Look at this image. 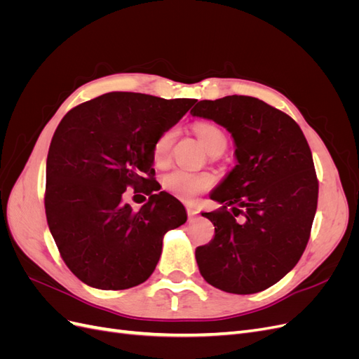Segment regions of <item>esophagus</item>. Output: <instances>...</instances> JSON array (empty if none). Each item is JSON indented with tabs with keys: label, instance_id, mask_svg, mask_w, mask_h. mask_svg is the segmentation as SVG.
Wrapping results in <instances>:
<instances>
[{
	"label": "esophagus",
	"instance_id": "34e87169",
	"mask_svg": "<svg viewBox=\"0 0 359 359\" xmlns=\"http://www.w3.org/2000/svg\"><path fill=\"white\" fill-rule=\"evenodd\" d=\"M187 214H189V219H193V217L198 214V210L194 208V206H187Z\"/></svg>",
	"mask_w": 359,
	"mask_h": 359
}]
</instances>
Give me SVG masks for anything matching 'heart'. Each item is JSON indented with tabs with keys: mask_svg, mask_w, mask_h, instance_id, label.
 Masks as SVG:
<instances>
[{
	"mask_svg": "<svg viewBox=\"0 0 359 359\" xmlns=\"http://www.w3.org/2000/svg\"><path fill=\"white\" fill-rule=\"evenodd\" d=\"M194 132H196L199 142L210 154L223 153L227 145V139L219 127L214 124L202 123L194 127ZM177 136V127H169L157 136L153 145V160L156 165H165L169 160ZM161 182L163 187L175 198L182 201H193L198 194H201L206 189H210L212 181L211 177L206 175V173H194L186 169H173L163 175Z\"/></svg>",
	"mask_w": 359,
	"mask_h": 359,
	"instance_id": "b5f03b06",
	"label": "heart"
}]
</instances>
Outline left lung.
<instances>
[{
    "label": "left lung",
    "mask_w": 359,
    "mask_h": 359,
    "mask_svg": "<svg viewBox=\"0 0 359 359\" xmlns=\"http://www.w3.org/2000/svg\"><path fill=\"white\" fill-rule=\"evenodd\" d=\"M193 116L223 126L235 142V168L202 212L215 235L196 248L202 277L217 289L248 295L265 290L298 264L318 208L319 182L299 126L248 95L202 100Z\"/></svg>",
    "instance_id": "left-lung-1"
}]
</instances>
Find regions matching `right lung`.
<instances>
[{"label": "right lung", "instance_id": "add662e5", "mask_svg": "<svg viewBox=\"0 0 359 359\" xmlns=\"http://www.w3.org/2000/svg\"><path fill=\"white\" fill-rule=\"evenodd\" d=\"M194 103L107 93L61 119L46 161V219L62 260L85 285L123 290L144 283L163 236L186 223L184 205L166 191L137 211L123 194L127 187L148 191L154 140Z\"/></svg>", "mask_w": 359, "mask_h": 359}]
</instances>
